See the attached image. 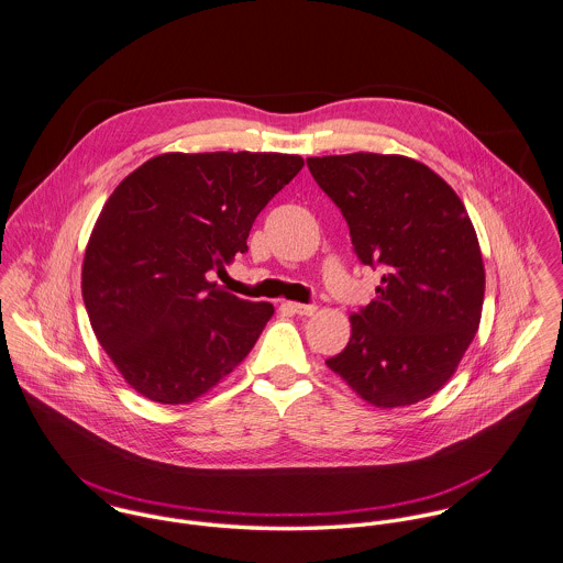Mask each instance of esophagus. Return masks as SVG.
Masks as SVG:
<instances>
[{
    "label": "esophagus",
    "mask_w": 563,
    "mask_h": 563,
    "mask_svg": "<svg viewBox=\"0 0 563 563\" xmlns=\"http://www.w3.org/2000/svg\"><path fill=\"white\" fill-rule=\"evenodd\" d=\"M296 316H305V318H309V316H313L316 311H318V307L316 305H300V302H289L287 305Z\"/></svg>",
    "instance_id": "1"
}]
</instances>
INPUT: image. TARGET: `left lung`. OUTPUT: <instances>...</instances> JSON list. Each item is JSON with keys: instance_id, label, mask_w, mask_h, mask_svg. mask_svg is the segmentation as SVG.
<instances>
[{"instance_id": "obj_1", "label": "left lung", "mask_w": 563, "mask_h": 563, "mask_svg": "<svg viewBox=\"0 0 563 563\" xmlns=\"http://www.w3.org/2000/svg\"><path fill=\"white\" fill-rule=\"evenodd\" d=\"M307 167L338 205L356 258L383 272L327 365L383 409L433 396L474 339L485 294L478 239L459 196L398 154L307 158Z\"/></svg>"}]
</instances>
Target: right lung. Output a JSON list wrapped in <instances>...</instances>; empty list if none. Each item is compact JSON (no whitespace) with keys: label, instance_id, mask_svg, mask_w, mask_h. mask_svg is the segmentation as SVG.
I'll return each mask as SVG.
<instances>
[{"label":"right lung","instance_id":"add662e5","mask_svg":"<svg viewBox=\"0 0 563 563\" xmlns=\"http://www.w3.org/2000/svg\"><path fill=\"white\" fill-rule=\"evenodd\" d=\"M305 161L294 154H161L104 205L82 265L98 341L123 378L161 405L191 402L230 374L274 307L209 283Z\"/></svg>","mask_w":563,"mask_h":563}]
</instances>
